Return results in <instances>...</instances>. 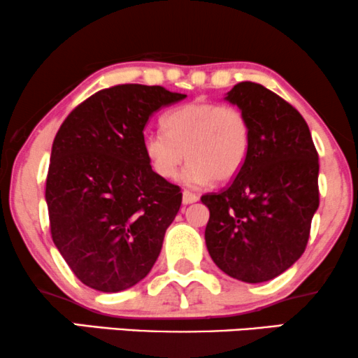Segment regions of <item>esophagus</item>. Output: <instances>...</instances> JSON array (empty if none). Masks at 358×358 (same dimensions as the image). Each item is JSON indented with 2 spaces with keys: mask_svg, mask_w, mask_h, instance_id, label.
Wrapping results in <instances>:
<instances>
[{
  "mask_svg": "<svg viewBox=\"0 0 358 358\" xmlns=\"http://www.w3.org/2000/svg\"><path fill=\"white\" fill-rule=\"evenodd\" d=\"M198 201V194L193 193V192H188V189H185L183 192V205H192V203Z\"/></svg>",
  "mask_w": 358,
  "mask_h": 358,
  "instance_id": "1",
  "label": "esophagus"
}]
</instances>
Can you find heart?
I'll return each mask as SVG.
<instances>
[{
    "label": "heart",
    "instance_id": "obj_1",
    "mask_svg": "<svg viewBox=\"0 0 358 358\" xmlns=\"http://www.w3.org/2000/svg\"><path fill=\"white\" fill-rule=\"evenodd\" d=\"M164 127L165 134L148 132L142 142L148 165L164 180L175 178L187 157L183 183H228L241 173L250 157V119L236 106L210 101L185 103L165 115Z\"/></svg>",
    "mask_w": 358,
    "mask_h": 358
}]
</instances>
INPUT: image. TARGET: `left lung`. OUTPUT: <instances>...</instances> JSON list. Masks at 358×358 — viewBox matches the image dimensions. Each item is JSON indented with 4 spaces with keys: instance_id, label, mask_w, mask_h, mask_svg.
I'll return each instance as SVG.
<instances>
[{
    "instance_id": "left-lung-1",
    "label": "left lung",
    "mask_w": 358,
    "mask_h": 358,
    "mask_svg": "<svg viewBox=\"0 0 358 358\" xmlns=\"http://www.w3.org/2000/svg\"><path fill=\"white\" fill-rule=\"evenodd\" d=\"M251 125V150L236 178L220 193L203 194L205 229L215 264L243 282H264L304 252L319 208V155L304 117L256 83L226 94Z\"/></svg>"
}]
</instances>
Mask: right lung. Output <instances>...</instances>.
<instances>
[{"label": "right lung", "instance_id": "obj_1", "mask_svg": "<svg viewBox=\"0 0 358 358\" xmlns=\"http://www.w3.org/2000/svg\"><path fill=\"white\" fill-rule=\"evenodd\" d=\"M185 97L160 85H114L76 107L57 130L46 180L49 223L85 286L124 291L155 264L182 192L150 169L143 129L153 112Z\"/></svg>", "mask_w": 358, "mask_h": 358}]
</instances>
